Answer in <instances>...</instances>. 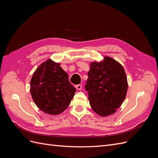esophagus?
<instances>
[{
    "label": "esophagus",
    "mask_w": 158,
    "mask_h": 158,
    "mask_svg": "<svg viewBox=\"0 0 158 158\" xmlns=\"http://www.w3.org/2000/svg\"><path fill=\"white\" fill-rule=\"evenodd\" d=\"M75 87H76V88L78 90H81L82 89V85H81V84H78V85H75Z\"/></svg>",
    "instance_id": "obj_1"
}]
</instances>
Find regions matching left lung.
<instances>
[{"label":"left lung","mask_w":158,"mask_h":158,"mask_svg":"<svg viewBox=\"0 0 158 158\" xmlns=\"http://www.w3.org/2000/svg\"><path fill=\"white\" fill-rule=\"evenodd\" d=\"M85 89L91 107L101 116H108L120 107L125 99L128 83L123 66L109 56L94 62L88 73Z\"/></svg>","instance_id":"8db88e82"}]
</instances>
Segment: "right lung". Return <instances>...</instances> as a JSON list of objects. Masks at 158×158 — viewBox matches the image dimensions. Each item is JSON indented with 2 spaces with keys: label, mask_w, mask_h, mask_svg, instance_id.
Returning a JSON list of instances; mask_svg holds the SVG:
<instances>
[{
  "label": "right lung",
  "mask_w": 158,
  "mask_h": 158,
  "mask_svg": "<svg viewBox=\"0 0 158 158\" xmlns=\"http://www.w3.org/2000/svg\"><path fill=\"white\" fill-rule=\"evenodd\" d=\"M30 92L36 106L50 114H59L70 105L76 88L60 64L51 59L42 63L33 73Z\"/></svg>",
  "instance_id": "obj_1"
}]
</instances>
